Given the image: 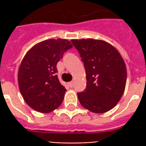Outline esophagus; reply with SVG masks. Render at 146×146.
<instances>
[{"mask_svg":"<svg viewBox=\"0 0 146 146\" xmlns=\"http://www.w3.org/2000/svg\"><path fill=\"white\" fill-rule=\"evenodd\" d=\"M73 84H74V82H73V81H71V82L69 83V85H70V88H73Z\"/></svg>","mask_w":146,"mask_h":146,"instance_id":"1","label":"esophagus"}]
</instances>
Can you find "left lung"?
I'll use <instances>...</instances> for the list:
<instances>
[{
    "label": "left lung",
    "mask_w": 146,
    "mask_h": 146,
    "mask_svg": "<svg viewBox=\"0 0 146 146\" xmlns=\"http://www.w3.org/2000/svg\"><path fill=\"white\" fill-rule=\"evenodd\" d=\"M71 41L79 51L86 71V89L77 93L80 102L92 113H106L116 106L124 92L125 62L119 51L102 40Z\"/></svg>",
    "instance_id": "1"
}]
</instances>
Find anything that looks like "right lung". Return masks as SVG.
Returning a JSON list of instances; mask_svg holds the SVG:
<instances>
[{
	"label": "right lung",
	"instance_id": "1",
	"mask_svg": "<svg viewBox=\"0 0 146 146\" xmlns=\"http://www.w3.org/2000/svg\"><path fill=\"white\" fill-rule=\"evenodd\" d=\"M73 48L66 39H49L37 43L27 51L18 72L21 95L30 107L39 113L56 110L66 90L57 76L58 62Z\"/></svg>",
	"mask_w": 146,
	"mask_h": 146
}]
</instances>
